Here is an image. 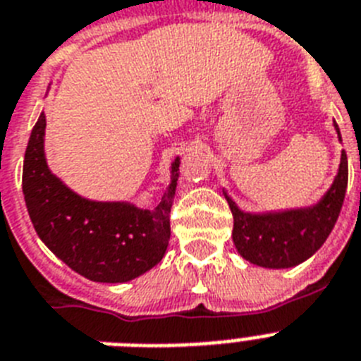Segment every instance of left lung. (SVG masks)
Returning <instances> with one entry per match:
<instances>
[{"label":"left lung","mask_w":361,"mask_h":361,"mask_svg":"<svg viewBox=\"0 0 361 361\" xmlns=\"http://www.w3.org/2000/svg\"><path fill=\"white\" fill-rule=\"evenodd\" d=\"M336 132L340 128L334 123ZM341 141V135H340ZM349 181L347 154L341 152L340 171L321 202L283 213L250 214L226 195L233 213V242L251 264L262 268H292L301 264L323 246L340 216Z\"/></svg>","instance_id":"left-lung-1"}]
</instances>
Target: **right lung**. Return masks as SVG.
<instances>
[{"instance_id": "obj_1", "label": "right lung", "mask_w": 361, "mask_h": 361, "mask_svg": "<svg viewBox=\"0 0 361 361\" xmlns=\"http://www.w3.org/2000/svg\"><path fill=\"white\" fill-rule=\"evenodd\" d=\"M45 115L36 121L23 159V195L38 237L77 274L95 283H126L165 255L171 240L180 157L172 181L156 209L126 202H92L75 195L51 174L44 154Z\"/></svg>"}]
</instances>
